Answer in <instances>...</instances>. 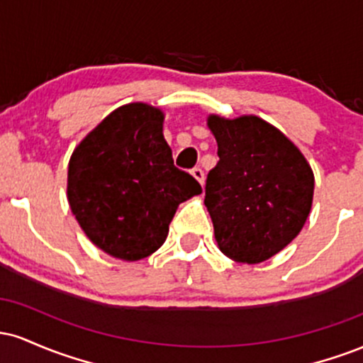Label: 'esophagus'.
Returning a JSON list of instances; mask_svg holds the SVG:
<instances>
[{"instance_id":"1","label":"esophagus","mask_w":363,"mask_h":363,"mask_svg":"<svg viewBox=\"0 0 363 363\" xmlns=\"http://www.w3.org/2000/svg\"><path fill=\"white\" fill-rule=\"evenodd\" d=\"M191 174H193V177L199 182V184L201 186L205 184V172H203L201 167H194L193 170H191Z\"/></svg>"}]
</instances>
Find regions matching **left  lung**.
Segmentation results:
<instances>
[{"mask_svg":"<svg viewBox=\"0 0 363 363\" xmlns=\"http://www.w3.org/2000/svg\"><path fill=\"white\" fill-rule=\"evenodd\" d=\"M208 128L220 157L205 187L216 244L237 262L269 259L298 235L311 213V165L280 129L257 116H210Z\"/></svg>","mask_w":363,"mask_h":363,"instance_id":"left-lung-1","label":"left lung"}]
</instances>
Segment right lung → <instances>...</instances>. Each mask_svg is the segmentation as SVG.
<instances>
[{
    "label": "right lung",
    "instance_id": "add662e5",
    "mask_svg": "<svg viewBox=\"0 0 363 363\" xmlns=\"http://www.w3.org/2000/svg\"><path fill=\"white\" fill-rule=\"evenodd\" d=\"M201 194L177 169L164 138V112L133 102L112 111L74 148L68 201L86 237L104 252L138 261L165 242L177 206Z\"/></svg>",
    "mask_w": 363,
    "mask_h": 363
}]
</instances>
